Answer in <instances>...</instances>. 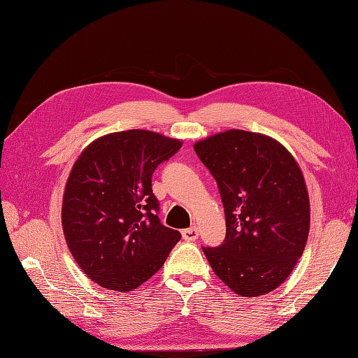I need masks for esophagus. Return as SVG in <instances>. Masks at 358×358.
Here are the masks:
<instances>
[{
  "label": "esophagus",
  "instance_id": "34e87169",
  "mask_svg": "<svg viewBox=\"0 0 358 358\" xmlns=\"http://www.w3.org/2000/svg\"><path fill=\"white\" fill-rule=\"evenodd\" d=\"M182 236H183V239L188 241V243H192V241H196L199 238V230L196 227L185 229L182 231Z\"/></svg>",
  "mask_w": 358,
  "mask_h": 358
}]
</instances>
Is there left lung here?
Masks as SVG:
<instances>
[{"label":"left lung","mask_w":358,"mask_h":358,"mask_svg":"<svg viewBox=\"0 0 358 358\" xmlns=\"http://www.w3.org/2000/svg\"><path fill=\"white\" fill-rule=\"evenodd\" d=\"M214 176L226 215V238L203 247L215 274L243 296L274 291L301 257L310 227L303 173L282 144L230 129L194 144Z\"/></svg>","instance_id":"8db88e82"}]
</instances>
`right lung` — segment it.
<instances>
[{"instance_id":"add662e5","label":"right lung","mask_w":358,"mask_h":358,"mask_svg":"<svg viewBox=\"0 0 358 358\" xmlns=\"http://www.w3.org/2000/svg\"><path fill=\"white\" fill-rule=\"evenodd\" d=\"M180 146L157 132L131 129L98 138L76 159L64 189L63 230L76 264L102 287H138L179 243V231L158 217L152 175Z\"/></svg>"}]
</instances>
